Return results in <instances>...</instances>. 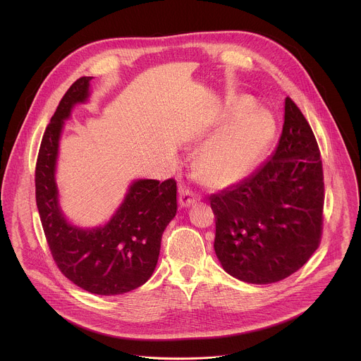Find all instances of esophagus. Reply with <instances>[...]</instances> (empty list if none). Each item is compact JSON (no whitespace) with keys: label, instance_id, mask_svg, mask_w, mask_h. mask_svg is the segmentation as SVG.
I'll return each mask as SVG.
<instances>
[{"label":"esophagus","instance_id":"34e87169","mask_svg":"<svg viewBox=\"0 0 361 361\" xmlns=\"http://www.w3.org/2000/svg\"><path fill=\"white\" fill-rule=\"evenodd\" d=\"M197 200L199 199H197V196L193 192H190L189 189H182L180 196H179V204H180V207L186 208V207L193 206V204L197 203Z\"/></svg>","mask_w":361,"mask_h":361}]
</instances>
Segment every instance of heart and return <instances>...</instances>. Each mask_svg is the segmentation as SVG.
<instances>
[{
    "label": "heart",
    "instance_id": "obj_1",
    "mask_svg": "<svg viewBox=\"0 0 361 361\" xmlns=\"http://www.w3.org/2000/svg\"><path fill=\"white\" fill-rule=\"evenodd\" d=\"M250 105L246 96L233 99L221 121L235 118L212 135L200 152V172L212 188L224 189L246 179L275 136L274 116Z\"/></svg>",
    "mask_w": 361,
    "mask_h": 361
}]
</instances>
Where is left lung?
Here are the masks:
<instances>
[{"label":"left lung","mask_w":361,"mask_h":361,"mask_svg":"<svg viewBox=\"0 0 361 361\" xmlns=\"http://www.w3.org/2000/svg\"><path fill=\"white\" fill-rule=\"evenodd\" d=\"M209 204L214 250L233 278L274 283L309 261L321 239L324 175L309 122L289 97L275 153L249 178L209 196Z\"/></svg>","instance_id":"1"}]
</instances>
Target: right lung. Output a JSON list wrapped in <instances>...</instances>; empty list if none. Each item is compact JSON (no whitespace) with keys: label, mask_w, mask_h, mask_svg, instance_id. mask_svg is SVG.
Wrapping results in <instances>:
<instances>
[{"label":"right lung","mask_w":361,"mask_h":361,"mask_svg":"<svg viewBox=\"0 0 361 361\" xmlns=\"http://www.w3.org/2000/svg\"><path fill=\"white\" fill-rule=\"evenodd\" d=\"M92 79L83 76L69 87L44 132L36 164V203L59 271L90 293L114 296L142 286L153 275L162 233L176 215V182L133 180L100 226L82 228L68 221L55 180L59 140L75 105L89 102Z\"/></svg>","instance_id":"obj_1"}]
</instances>
